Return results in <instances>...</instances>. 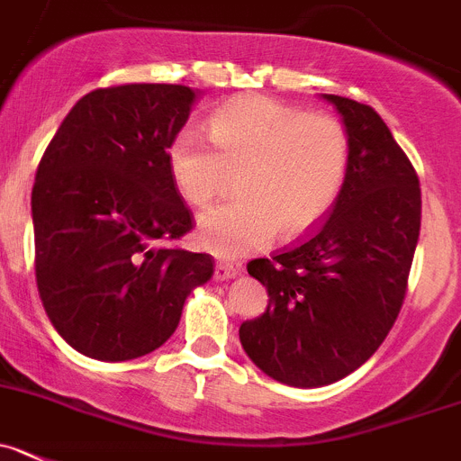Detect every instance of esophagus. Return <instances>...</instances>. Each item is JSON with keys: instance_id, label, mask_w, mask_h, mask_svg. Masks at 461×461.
<instances>
[{"instance_id": "obj_1", "label": "esophagus", "mask_w": 461, "mask_h": 461, "mask_svg": "<svg viewBox=\"0 0 461 461\" xmlns=\"http://www.w3.org/2000/svg\"><path fill=\"white\" fill-rule=\"evenodd\" d=\"M239 275V268L231 264H225V261H218L216 264V270H213V277L218 279V282H225V279H231Z\"/></svg>"}]
</instances>
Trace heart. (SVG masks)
Returning a JSON list of instances; mask_svg holds the SVG:
<instances>
[{"label": "heart", "mask_w": 461, "mask_h": 461, "mask_svg": "<svg viewBox=\"0 0 461 461\" xmlns=\"http://www.w3.org/2000/svg\"><path fill=\"white\" fill-rule=\"evenodd\" d=\"M209 136L182 127L166 149L167 175L186 204L206 206L239 170L240 200L202 213L197 243L236 259L264 250L275 231L294 240L337 206L350 172V136L341 120L255 95L218 109Z\"/></svg>", "instance_id": "obj_1"}]
</instances>
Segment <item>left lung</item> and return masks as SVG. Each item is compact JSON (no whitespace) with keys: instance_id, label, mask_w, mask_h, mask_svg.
I'll use <instances>...</instances> for the list:
<instances>
[{"instance_id":"8db88e82","label":"left lung","mask_w":461,"mask_h":461,"mask_svg":"<svg viewBox=\"0 0 461 461\" xmlns=\"http://www.w3.org/2000/svg\"><path fill=\"white\" fill-rule=\"evenodd\" d=\"M350 136V172L330 218L248 273L270 295L240 346L273 380L325 386L368 361L398 318L420 231L414 166L368 104L322 95Z\"/></svg>"}]
</instances>
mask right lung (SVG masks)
<instances>
[{
	"label": "right lung",
	"instance_id": "add662e5",
	"mask_svg": "<svg viewBox=\"0 0 461 461\" xmlns=\"http://www.w3.org/2000/svg\"><path fill=\"white\" fill-rule=\"evenodd\" d=\"M197 93L124 84L84 95L38 163L32 191L36 282L56 332L77 352L127 361L172 337L213 257L167 245L193 213L166 149Z\"/></svg>",
	"mask_w": 461,
	"mask_h": 461
}]
</instances>
